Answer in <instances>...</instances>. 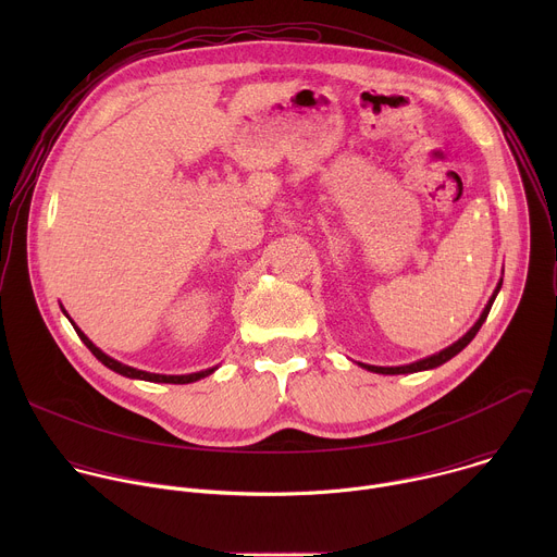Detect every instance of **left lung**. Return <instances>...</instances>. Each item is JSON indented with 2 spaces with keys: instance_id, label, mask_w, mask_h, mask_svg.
I'll list each match as a JSON object with an SVG mask.
<instances>
[{
  "instance_id": "1",
  "label": "left lung",
  "mask_w": 557,
  "mask_h": 557,
  "mask_svg": "<svg viewBox=\"0 0 557 557\" xmlns=\"http://www.w3.org/2000/svg\"><path fill=\"white\" fill-rule=\"evenodd\" d=\"M500 286H503V282L496 286V290H494V295H492V299H490V304L485 306V310H483V314H481V320L473 324V329L465 335V337H460L456 344H451L449 348H445V350H441L438 355H432V357H428V359H421V361H417V363H410V366H396V368H381V366H366V363H359V366H363L366 370H370V372H379V374H408V372H419V370H430V368H436V366H441V363H445V361H449L454 355H458L473 337H475V333L481 331V326H483V322L487 320V314H490V310H492V304H494V299H496V295H498V290H500Z\"/></svg>"
}]
</instances>
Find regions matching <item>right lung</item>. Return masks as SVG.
<instances>
[{
  "mask_svg": "<svg viewBox=\"0 0 557 557\" xmlns=\"http://www.w3.org/2000/svg\"><path fill=\"white\" fill-rule=\"evenodd\" d=\"M74 331H76V335L82 337V342L90 348V352L103 363V366H108L110 370H114V372H119V374H123V376H132V379H145V381H153V383H191V381H198V379H202V376H207V374H211L213 372V368L211 370H202V372H194V374H181V376H174V374H151V372H143V370H136V368H129V366H123V363H119L116 359H112V357H108L106 352H101L82 331H78L76 326H74Z\"/></svg>",
  "mask_w": 557,
  "mask_h": 557,
  "instance_id": "1",
  "label": "right lung"
}]
</instances>
